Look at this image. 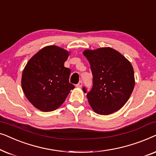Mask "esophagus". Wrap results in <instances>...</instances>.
Segmentation results:
<instances>
[{
    "label": "esophagus",
    "instance_id": "1",
    "mask_svg": "<svg viewBox=\"0 0 156 156\" xmlns=\"http://www.w3.org/2000/svg\"><path fill=\"white\" fill-rule=\"evenodd\" d=\"M82 81H80L78 84L76 85V87H82Z\"/></svg>",
    "mask_w": 156,
    "mask_h": 156
}]
</instances>
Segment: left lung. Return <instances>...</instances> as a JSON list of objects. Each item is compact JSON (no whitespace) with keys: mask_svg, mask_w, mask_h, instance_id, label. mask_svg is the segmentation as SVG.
Masks as SVG:
<instances>
[{"mask_svg":"<svg viewBox=\"0 0 156 156\" xmlns=\"http://www.w3.org/2000/svg\"><path fill=\"white\" fill-rule=\"evenodd\" d=\"M93 76V86L87 93L88 101L98 114L108 115L120 109L129 100L135 85L133 69L121 53L111 48L85 50Z\"/></svg>","mask_w":156,"mask_h":156,"instance_id":"obj_1","label":"left lung"}]
</instances>
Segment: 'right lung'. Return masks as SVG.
Here are the masks:
<instances>
[{
  "instance_id": "obj_1",
  "label": "right lung",
  "mask_w": 156,
  "mask_h": 156,
  "mask_svg": "<svg viewBox=\"0 0 156 156\" xmlns=\"http://www.w3.org/2000/svg\"><path fill=\"white\" fill-rule=\"evenodd\" d=\"M69 52L57 46L40 50L27 63L22 88L27 99L42 112L57 109L74 86L69 83L71 69L64 66Z\"/></svg>"
}]
</instances>
